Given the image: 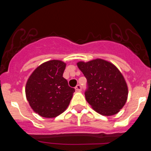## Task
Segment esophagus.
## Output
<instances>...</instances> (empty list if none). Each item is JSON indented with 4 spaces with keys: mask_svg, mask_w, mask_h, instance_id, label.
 I'll list each match as a JSON object with an SVG mask.
<instances>
[{
    "mask_svg": "<svg viewBox=\"0 0 151 151\" xmlns=\"http://www.w3.org/2000/svg\"><path fill=\"white\" fill-rule=\"evenodd\" d=\"M75 90L77 91H81V86L79 85V84H78L75 86Z\"/></svg>",
    "mask_w": 151,
    "mask_h": 151,
    "instance_id": "1",
    "label": "esophagus"
}]
</instances>
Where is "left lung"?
<instances>
[{"mask_svg":"<svg viewBox=\"0 0 151 151\" xmlns=\"http://www.w3.org/2000/svg\"><path fill=\"white\" fill-rule=\"evenodd\" d=\"M77 65L87 79L85 97L93 110L106 116L119 113L129 94L126 81L119 69L99 58L78 62Z\"/></svg>","mask_w":151,"mask_h":151,"instance_id":"8db88e82","label":"left lung"}]
</instances>
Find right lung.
Segmentation results:
<instances>
[{
	"label": "right lung",
	"mask_w": 151,
	"mask_h": 151,
	"mask_svg": "<svg viewBox=\"0 0 151 151\" xmlns=\"http://www.w3.org/2000/svg\"><path fill=\"white\" fill-rule=\"evenodd\" d=\"M65 62L58 60L38 66L27 79L26 99L35 113L44 118H55L67 109L75 90L63 77Z\"/></svg>",
	"instance_id": "add662e5"
}]
</instances>
